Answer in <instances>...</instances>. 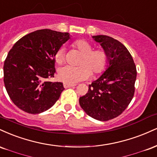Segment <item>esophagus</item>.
Returning <instances> with one entry per match:
<instances>
[{
  "mask_svg": "<svg viewBox=\"0 0 157 157\" xmlns=\"http://www.w3.org/2000/svg\"><path fill=\"white\" fill-rule=\"evenodd\" d=\"M63 85H64V88H70V87H72V86H75V84H68V83H65V82L64 83Z\"/></svg>",
  "mask_w": 157,
  "mask_h": 157,
  "instance_id": "obj_1",
  "label": "esophagus"
}]
</instances>
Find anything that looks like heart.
I'll return each instance as SVG.
<instances>
[{"label":"heart","instance_id":"heart-1","mask_svg":"<svg viewBox=\"0 0 157 157\" xmlns=\"http://www.w3.org/2000/svg\"><path fill=\"white\" fill-rule=\"evenodd\" d=\"M73 46L80 51L82 56L79 59V66L65 65L58 69V78L68 84H75L80 81L85 80L94 74L102 73L106 67L109 62L108 53L103 48L93 49V45L84 40H78L73 42ZM65 49L61 47L54 55L55 62L62 64L64 61Z\"/></svg>","mask_w":157,"mask_h":157}]
</instances>
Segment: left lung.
Here are the masks:
<instances>
[{"label": "left lung", "mask_w": 157, "mask_h": 157, "mask_svg": "<svg viewBox=\"0 0 157 157\" xmlns=\"http://www.w3.org/2000/svg\"><path fill=\"white\" fill-rule=\"evenodd\" d=\"M93 38L107 52L109 62L104 73L80 97L79 104L91 117L106 121L119 116L132 101L137 69L129 51L118 40L106 35Z\"/></svg>", "instance_id": "8db88e82"}]
</instances>
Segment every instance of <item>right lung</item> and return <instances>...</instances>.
<instances>
[{
    "mask_svg": "<svg viewBox=\"0 0 157 157\" xmlns=\"http://www.w3.org/2000/svg\"><path fill=\"white\" fill-rule=\"evenodd\" d=\"M69 33L42 29L28 34L13 45L3 65V82L9 98L23 111L39 114L53 106L64 90L54 77L56 51Z\"/></svg>",
    "mask_w": 157,
    "mask_h": 157,
    "instance_id": "right-lung-1",
    "label": "right lung"
}]
</instances>
